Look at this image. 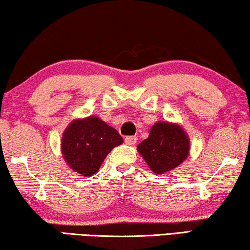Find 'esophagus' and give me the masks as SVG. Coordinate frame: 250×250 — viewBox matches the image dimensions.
Instances as JSON below:
<instances>
[{
    "label": "esophagus",
    "mask_w": 250,
    "mask_h": 250,
    "mask_svg": "<svg viewBox=\"0 0 250 250\" xmlns=\"http://www.w3.org/2000/svg\"><path fill=\"white\" fill-rule=\"evenodd\" d=\"M137 142V137L136 136H126L125 137V143L127 145H135Z\"/></svg>",
    "instance_id": "1"
}]
</instances>
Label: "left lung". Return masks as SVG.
I'll use <instances>...</instances> for the list:
<instances>
[{
  "instance_id": "1",
  "label": "left lung",
  "mask_w": 250,
  "mask_h": 250,
  "mask_svg": "<svg viewBox=\"0 0 250 250\" xmlns=\"http://www.w3.org/2000/svg\"><path fill=\"white\" fill-rule=\"evenodd\" d=\"M137 150L155 174L171 170L185 161L189 153V140L181 126L159 122L140 143Z\"/></svg>"
}]
</instances>
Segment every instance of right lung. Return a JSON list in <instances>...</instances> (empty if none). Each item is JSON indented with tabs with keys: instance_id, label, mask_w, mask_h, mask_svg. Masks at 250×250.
<instances>
[{
	"instance_id": "add662e5",
	"label": "right lung",
	"mask_w": 250,
	"mask_h": 250,
	"mask_svg": "<svg viewBox=\"0 0 250 250\" xmlns=\"http://www.w3.org/2000/svg\"><path fill=\"white\" fill-rule=\"evenodd\" d=\"M123 137L115 128L95 116L74 121L65 129L62 153L65 162L82 176H92Z\"/></svg>"
}]
</instances>
